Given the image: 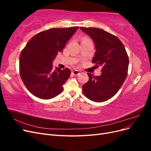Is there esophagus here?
<instances>
[{"instance_id":"obj_1","label":"esophagus","mask_w":151,"mask_h":151,"mask_svg":"<svg viewBox=\"0 0 151 151\" xmlns=\"http://www.w3.org/2000/svg\"><path fill=\"white\" fill-rule=\"evenodd\" d=\"M72 74L73 75H74V76H77V75H79V74H80V73H79V72L78 70H74L72 71Z\"/></svg>"}]
</instances>
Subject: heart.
Instances as JSON below:
<instances>
[{
	"label": "heart",
	"instance_id": "obj_1",
	"mask_svg": "<svg viewBox=\"0 0 151 151\" xmlns=\"http://www.w3.org/2000/svg\"><path fill=\"white\" fill-rule=\"evenodd\" d=\"M84 40H88V39H84Z\"/></svg>",
	"mask_w": 151,
	"mask_h": 151
}]
</instances>
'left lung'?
Instances as JSON below:
<instances>
[{
  "mask_svg": "<svg viewBox=\"0 0 151 151\" xmlns=\"http://www.w3.org/2000/svg\"><path fill=\"white\" fill-rule=\"evenodd\" d=\"M93 40L96 52L93 63L102 67L101 74L88 73L89 81L83 86L86 98L94 102H103L115 96L125 81L129 57L121 41L116 36L102 29L81 27Z\"/></svg>",
  "mask_w": 151,
  "mask_h": 151,
  "instance_id": "obj_1",
  "label": "left lung"
}]
</instances>
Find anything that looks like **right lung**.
<instances>
[{
	"label": "right lung",
	"mask_w": 151,
	"mask_h": 151,
	"mask_svg": "<svg viewBox=\"0 0 151 151\" xmlns=\"http://www.w3.org/2000/svg\"><path fill=\"white\" fill-rule=\"evenodd\" d=\"M78 26L52 28L36 34L21 51L19 58L21 78L29 92L43 99L57 96L63 91L70 76L69 68H57L53 70L52 62L62 52Z\"/></svg>",
	"instance_id": "obj_1"
}]
</instances>
